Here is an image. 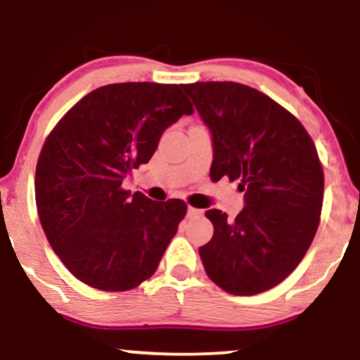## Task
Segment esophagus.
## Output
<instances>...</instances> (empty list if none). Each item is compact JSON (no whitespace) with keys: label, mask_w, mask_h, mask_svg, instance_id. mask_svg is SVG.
I'll return each instance as SVG.
<instances>
[{"label":"esophagus","mask_w":360,"mask_h":360,"mask_svg":"<svg viewBox=\"0 0 360 360\" xmlns=\"http://www.w3.org/2000/svg\"><path fill=\"white\" fill-rule=\"evenodd\" d=\"M201 214H203V211L198 208H191V206H188V210H186V216H188V218H198Z\"/></svg>","instance_id":"34e87169"}]
</instances>
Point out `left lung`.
I'll use <instances>...</instances> for the list:
<instances>
[{
    "label": "left lung",
    "mask_w": 360,
    "mask_h": 360,
    "mask_svg": "<svg viewBox=\"0 0 360 360\" xmlns=\"http://www.w3.org/2000/svg\"><path fill=\"white\" fill-rule=\"evenodd\" d=\"M181 88L211 134V180H238L244 191L234 221L221 210L205 213L214 233L200 248L201 262L224 292L262 293L297 269L316 234L324 190L316 147L297 117L255 88Z\"/></svg>",
    "instance_id": "1"
}]
</instances>
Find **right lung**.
Masks as SVG:
<instances>
[{
	"instance_id": "right-lung-1",
	"label": "right lung",
	"mask_w": 360,
	"mask_h": 360,
	"mask_svg": "<svg viewBox=\"0 0 360 360\" xmlns=\"http://www.w3.org/2000/svg\"><path fill=\"white\" fill-rule=\"evenodd\" d=\"M193 106L181 85L115 83L83 96L44 142L36 205L49 244L83 283L126 292L154 275L186 213L181 200L122 190L167 127Z\"/></svg>"
}]
</instances>
